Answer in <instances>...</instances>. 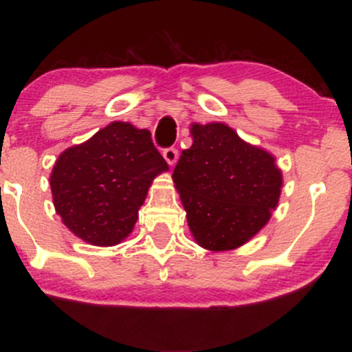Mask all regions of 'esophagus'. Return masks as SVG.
<instances>
[{
	"instance_id": "1",
	"label": "esophagus",
	"mask_w": 352,
	"mask_h": 352,
	"mask_svg": "<svg viewBox=\"0 0 352 352\" xmlns=\"http://www.w3.org/2000/svg\"><path fill=\"white\" fill-rule=\"evenodd\" d=\"M164 159L167 160L168 164L170 165H173L177 162V159H179V151H177L175 147H167V148H164Z\"/></svg>"
}]
</instances>
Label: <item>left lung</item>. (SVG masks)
<instances>
[{
  "instance_id": "8db88e82",
  "label": "left lung",
  "mask_w": 352,
  "mask_h": 352,
  "mask_svg": "<svg viewBox=\"0 0 352 352\" xmlns=\"http://www.w3.org/2000/svg\"><path fill=\"white\" fill-rule=\"evenodd\" d=\"M173 182L197 243L225 252L246 243L270 220L281 172L268 152L243 142L225 124H193Z\"/></svg>"
}]
</instances>
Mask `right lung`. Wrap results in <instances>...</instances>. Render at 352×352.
I'll return each instance as SVG.
<instances>
[{
	"label": "right lung",
	"instance_id": "1",
	"mask_svg": "<svg viewBox=\"0 0 352 352\" xmlns=\"http://www.w3.org/2000/svg\"><path fill=\"white\" fill-rule=\"evenodd\" d=\"M164 170L168 165L147 129L112 122L56 160V212L87 243L117 245L132 232L153 177Z\"/></svg>",
	"mask_w": 352,
	"mask_h": 352
}]
</instances>
